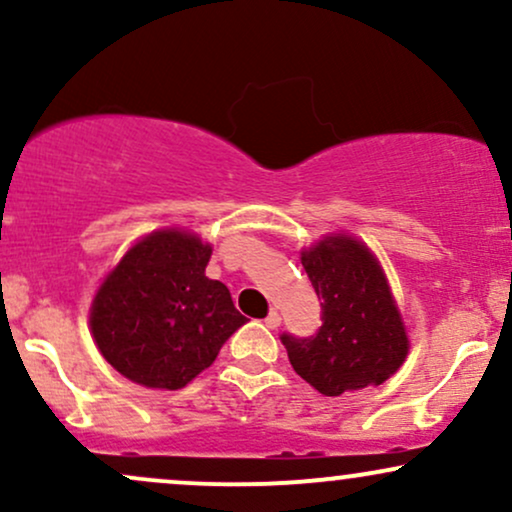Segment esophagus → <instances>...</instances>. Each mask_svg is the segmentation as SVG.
I'll return each mask as SVG.
<instances>
[{"instance_id": "34e87169", "label": "esophagus", "mask_w": 512, "mask_h": 512, "mask_svg": "<svg viewBox=\"0 0 512 512\" xmlns=\"http://www.w3.org/2000/svg\"><path fill=\"white\" fill-rule=\"evenodd\" d=\"M264 325H267L269 330H276V327L281 325V315L276 313V310H272V313H269L267 317H264Z\"/></svg>"}]
</instances>
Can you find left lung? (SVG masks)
Here are the masks:
<instances>
[{
    "label": "left lung",
    "mask_w": 512,
    "mask_h": 512,
    "mask_svg": "<svg viewBox=\"0 0 512 512\" xmlns=\"http://www.w3.org/2000/svg\"><path fill=\"white\" fill-rule=\"evenodd\" d=\"M301 264L322 298V327L313 339L281 337L293 370L325 397L383 385L407 361L411 344L375 252L334 231L303 248Z\"/></svg>",
    "instance_id": "8db88e82"
}]
</instances>
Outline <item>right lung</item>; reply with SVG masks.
Returning a JSON list of instances; mask_svg holds the SVG:
<instances>
[{"label":"right lung","mask_w":512,"mask_h":512,"mask_svg":"<svg viewBox=\"0 0 512 512\" xmlns=\"http://www.w3.org/2000/svg\"><path fill=\"white\" fill-rule=\"evenodd\" d=\"M211 243L166 226L127 248L103 276L88 330L105 361L149 390H180L245 325L221 281L204 274Z\"/></svg>","instance_id":"right-lung-1"}]
</instances>
